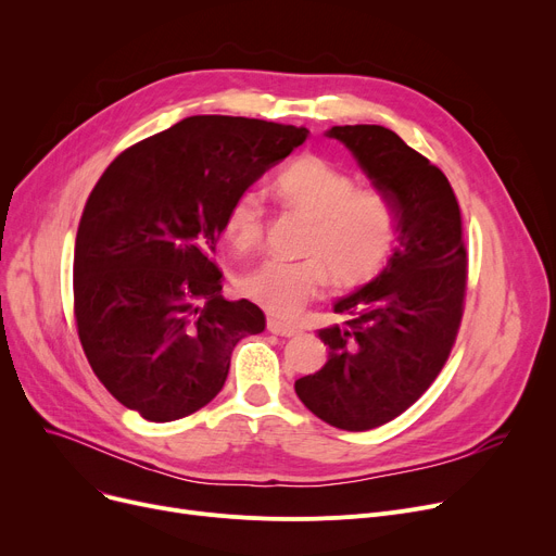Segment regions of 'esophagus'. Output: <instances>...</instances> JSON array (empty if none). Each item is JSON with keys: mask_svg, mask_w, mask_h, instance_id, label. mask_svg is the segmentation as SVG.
<instances>
[{"mask_svg": "<svg viewBox=\"0 0 556 556\" xmlns=\"http://www.w3.org/2000/svg\"><path fill=\"white\" fill-rule=\"evenodd\" d=\"M268 331L275 333V336H281V338H293V336L300 333L298 327L286 325V323H281V319H275V317L268 319Z\"/></svg>", "mask_w": 556, "mask_h": 556, "instance_id": "1", "label": "esophagus"}]
</instances>
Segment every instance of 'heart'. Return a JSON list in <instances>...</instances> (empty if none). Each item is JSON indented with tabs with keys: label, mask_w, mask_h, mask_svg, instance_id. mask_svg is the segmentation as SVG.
<instances>
[{
	"label": "heart",
	"mask_w": 556,
	"mask_h": 556,
	"mask_svg": "<svg viewBox=\"0 0 556 556\" xmlns=\"http://www.w3.org/2000/svg\"><path fill=\"white\" fill-rule=\"evenodd\" d=\"M277 195L313 218L308 256L268 258L239 279L241 293L275 317H295L329 283L358 286L381 275L401 239V207L381 187H356V178L329 157L302 155L275 178ZM266 212L258 191L245 189L229 202L223 231L237 250L263 239Z\"/></svg>",
	"instance_id": "obj_1"
}]
</instances>
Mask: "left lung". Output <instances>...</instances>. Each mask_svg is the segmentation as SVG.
Masks as SVG:
<instances>
[{
  "label": "left lung",
  "mask_w": 556,
  "mask_h": 556,
  "mask_svg": "<svg viewBox=\"0 0 556 556\" xmlns=\"http://www.w3.org/2000/svg\"><path fill=\"white\" fill-rule=\"evenodd\" d=\"M374 187L401 207V239L388 268L340 298L342 325L319 329L327 365L295 381L308 410L363 432L405 413L442 371L464 313L466 248L446 175L383 126H333Z\"/></svg>",
  "instance_id": "obj_1"
}]
</instances>
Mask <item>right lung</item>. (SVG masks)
Wrapping results in <instances>:
<instances>
[{
  "label": "right lung",
  "instance_id": "1",
  "mask_svg": "<svg viewBox=\"0 0 556 556\" xmlns=\"http://www.w3.org/2000/svg\"><path fill=\"white\" fill-rule=\"evenodd\" d=\"M308 137L306 128L195 114L116 157L85 202L74 315L105 390L164 424L225 386L233 346L266 315L223 298L212 254L229 202Z\"/></svg>",
  "mask_w": 556,
  "mask_h": 556
}]
</instances>
